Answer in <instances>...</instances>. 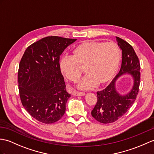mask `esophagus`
Segmentation results:
<instances>
[{
  "label": "esophagus",
  "instance_id": "34e87169",
  "mask_svg": "<svg viewBox=\"0 0 154 154\" xmlns=\"http://www.w3.org/2000/svg\"><path fill=\"white\" fill-rule=\"evenodd\" d=\"M73 94L74 96H84L85 95V92H79V91H73Z\"/></svg>",
  "mask_w": 154,
  "mask_h": 154
}]
</instances>
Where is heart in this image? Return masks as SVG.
Listing matches in <instances>:
<instances>
[{"mask_svg": "<svg viewBox=\"0 0 154 154\" xmlns=\"http://www.w3.org/2000/svg\"><path fill=\"white\" fill-rule=\"evenodd\" d=\"M74 54H64L60 60L61 69L67 79L77 81L83 73L85 66L87 74L79 87L90 89L98 83L112 79L119 69L121 52L114 42L88 41L74 49Z\"/></svg>", "mask_w": 154, "mask_h": 154, "instance_id": "b5f03b06", "label": "heart"}]
</instances>
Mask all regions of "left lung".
Here are the masks:
<instances>
[{"label":"left lung","instance_id":"obj_1","mask_svg":"<svg viewBox=\"0 0 154 154\" xmlns=\"http://www.w3.org/2000/svg\"><path fill=\"white\" fill-rule=\"evenodd\" d=\"M117 45L122 51V63L119 73L109 85L102 91L97 92V102L91 115L100 123H113L125 114L133 106L139 91L140 80V64L133 46L123 39L116 37ZM129 73L134 78V85L125 96L117 93L115 85L117 79L124 73Z\"/></svg>","mask_w":154,"mask_h":154}]
</instances>
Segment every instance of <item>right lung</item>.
I'll list each match as a JSON object with an SVG mask.
<instances>
[{
	"label": "right lung",
	"instance_id": "1",
	"mask_svg": "<svg viewBox=\"0 0 154 154\" xmlns=\"http://www.w3.org/2000/svg\"><path fill=\"white\" fill-rule=\"evenodd\" d=\"M75 38L51 36L29 46L19 64L17 83L21 103L35 119L45 124L60 120L71 96L60 71V57Z\"/></svg>",
	"mask_w": 154,
	"mask_h": 154
}]
</instances>
